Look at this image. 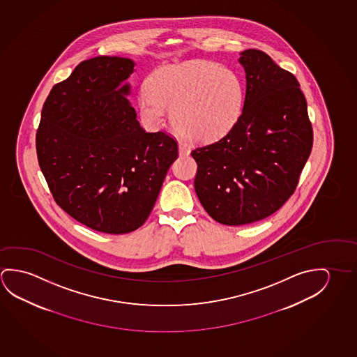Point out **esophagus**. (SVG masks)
I'll return each mask as SVG.
<instances>
[{
	"label": "esophagus",
	"instance_id": "esophagus-1",
	"mask_svg": "<svg viewBox=\"0 0 357 357\" xmlns=\"http://www.w3.org/2000/svg\"><path fill=\"white\" fill-rule=\"evenodd\" d=\"M190 153H191L190 147L183 145V144H178V153H180V156H188Z\"/></svg>",
	"mask_w": 357,
	"mask_h": 357
}]
</instances>
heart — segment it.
<instances>
[{"mask_svg": "<svg viewBox=\"0 0 357 357\" xmlns=\"http://www.w3.org/2000/svg\"><path fill=\"white\" fill-rule=\"evenodd\" d=\"M139 98L142 116L153 125L165 121L178 134L201 144L218 142L232 130L242 115L244 85L232 69L208 61L169 66L149 78Z\"/></svg>", "mask_w": 357, "mask_h": 357, "instance_id": "obj_1", "label": "heart"}]
</instances>
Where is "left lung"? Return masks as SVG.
Returning a JSON list of instances; mask_svg holds the SVG:
<instances>
[{"instance_id":"left-lung-1","label":"left lung","mask_w":357,"mask_h":357,"mask_svg":"<svg viewBox=\"0 0 357 357\" xmlns=\"http://www.w3.org/2000/svg\"><path fill=\"white\" fill-rule=\"evenodd\" d=\"M245 99L237 124L221 140L192 150L195 190L222 225L264 220L294 193L312 153V128L299 82L264 52L247 50Z\"/></svg>"}]
</instances>
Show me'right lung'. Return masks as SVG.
Wrapping results in <instances>:
<instances>
[{"instance_id":"right-lung-1","label":"right lung","mask_w":357,"mask_h":357,"mask_svg":"<svg viewBox=\"0 0 357 357\" xmlns=\"http://www.w3.org/2000/svg\"><path fill=\"white\" fill-rule=\"evenodd\" d=\"M129 58L83 61L52 88L36 135L37 158L54 201L98 232L142 227L165 176L178 156L175 139L146 132L136 120L124 83Z\"/></svg>"}]
</instances>
